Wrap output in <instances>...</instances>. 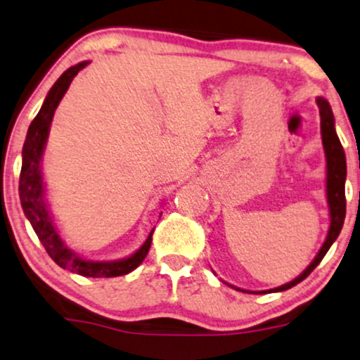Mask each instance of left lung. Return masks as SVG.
Masks as SVG:
<instances>
[{"label": "left lung", "instance_id": "1", "mask_svg": "<svg viewBox=\"0 0 360 360\" xmlns=\"http://www.w3.org/2000/svg\"><path fill=\"white\" fill-rule=\"evenodd\" d=\"M319 113H321V130H322V143L323 150H326L327 157V202H329V210H330V227L329 233H327L326 242L316 259L312 260V264L304 270L295 281L285 283L277 288H272L269 292H282L287 288L297 285L299 282H302L305 277H309L310 272L321 264L323 255L327 254L332 243L337 237H339L340 230H342L344 219H345V173H347V167H345V153L342 145H340L339 136H337L335 128H334V115H332L330 105L327 103V100L317 98ZM240 290V288H237ZM245 292V290H242ZM267 292V290H262Z\"/></svg>", "mask_w": 360, "mask_h": 360}]
</instances>
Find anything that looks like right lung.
<instances>
[{
  "mask_svg": "<svg viewBox=\"0 0 360 360\" xmlns=\"http://www.w3.org/2000/svg\"><path fill=\"white\" fill-rule=\"evenodd\" d=\"M88 65V61H82V63L72 66L56 79L55 85L48 91L46 98L43 101L41 110H39L37 117L28 128L26 133V140L23 145V165H21L20 173V200L21 207L26 219L30 220L31 227L37 232L39 242L43 243L44 250L48 255L60 265L61 269L70 270V272L83 275V277H120V275L130 274L135 270L141 262L145 260L146 254H148L150 245H152V233L150 232L148 238H146L140 250L128 259L117 260V262H91L85 260L77 254H73L61 237L56 232V227L53 225L51 215L48 212L46 202H44V185L41 179V162L44 145H46L48 131H50V125L53 115L58 103H60L63 95L68 90L72 79L77 77L78 72Z\"/></svg>",
  "mask_w": 360,
  "mask_h": 360,
  "instance_id": "obj_1",
  "label": "right lung"
}]
</instances>
